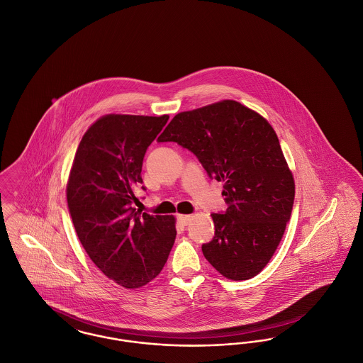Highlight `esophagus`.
<instances>
[{
    "mask_svg": "<svg viewBox=\"0 0 363 363\" xmlns=\"http://www.w3.org/2000/svg\"><path fill=\"white\" fill-rule=\"evenodd\" d=\"M178 222L182 225H186L191 220V216L190 215H178Z\"/></svg>",
    "mask_w": 363,
    "mask_h": 363,
    "instance_id": "obj_1",
    "label": "esophagus"
}]
</instances>
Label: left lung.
I'll list each match as a JSON object with an SVG mask.
<instances>
[{
    "mask_svg": "<svg viewBox=\"0 0 363 363\" xmlns=\"http://www.w3.org/2000/svg\"><path fill=\"white\" fill-rule=\"evenodd\" d=\"M157 141H175L223 181L227 209L212 213L208 262L231 280H247L272 259L293 211L295 184L279 138L257 111L220 101L178 113Z\"/></svg>",
    "mask_w": 363,
    "mask_h": 363,
    "instance_id": "obj_1",
    "label": "left lung"
}]
</instances>
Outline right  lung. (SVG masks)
<instances>
[{"instance_id": "add662e5", "label": "right lung", "mask_w": 363, "mask_h": 363, "mask_svg": "<svg viewBox=\"0 0 363 363\" xmlns=\"http://www.w3.org/2000/svg\"><path fill=\"white\" fill-rule=\"evenodd\" d=\"M167 120L106 114L86 129L72 163L67 199L76 234L92 262L125 289L154 280L175 241L173 215L132 207L145 151Z\"/></svg>"}]
</instances>
